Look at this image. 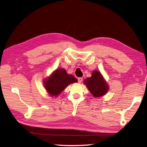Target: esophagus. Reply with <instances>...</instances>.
Here are the masks:
<instances>
[{"mask_svg": "<svg viewBox=\"0 0 147 147\" xmlns=\"http://www.w3.org/2000/svg\"><path fill=\"white\" fill-rule=\"evenodd\" d=\"M83 78H78V82L80 83H81L82 82V81H83Z\"/></svg>", "mask_w": 147, "mask_h": 147, "instance_id": "obj_1", "label": "esophagus"}]
</instances>
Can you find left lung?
Returning a JSON list of instances; mask_svg holds the SVG:
<instances>
[{"label": "left lung", "mask_w": 147, "mask_h": 147, "mask_svg": "<svg viewBox=\"0 0 147 147\" xmlns=\"http://www.w3.org/2000/svg\"><path fill=\"white\" fill-rule=\"evenodd\" d=\"M84 84L94 97H100L109 91V85L98 71H93L92 76L84 80Z\"/></svg>", "instance_id": "left-lung-1"}]
</instances>
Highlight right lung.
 Returning <instances> with one entry per match:
<instances>
[{
  "instance_id": "1",
  "label": "right lung",
  "mask_w": 147,
  "mask_h": 147,
  "mask_svg": "<svg viewBox=\"0 0 147 147\" xmlns=\"http://www.w3.org/2000/svg\"><path fill=\"white\" fill-rule=\"evenodd\" d=\"M78 82L76 78L67 73L64 69L55 70L47 78L43 80V85L47 92L51 96H57L72 83Z\"/></svg>"
}]
</instances>
